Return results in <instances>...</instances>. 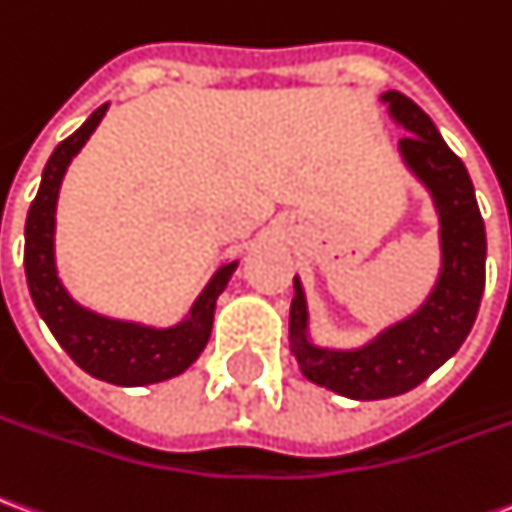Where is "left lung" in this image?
Returning a JSON list of instances; mask_svg holds the SVG:
<instances>
[{
	"label": "left lung",
	"mask_w": 512,
	"mask_h": 512,
	"mask_svg": "<svg viewBox=\"0 0 512 512\" xmlns=\"http://www.w3.org/2000/svg\"><path fill=\"white\" fill-rule=\"evenodd\" d=\"M410 135L399 141L407 169L427 185L441 219V277L416 313L360 349H321L307 335L302 282L293 277L291 352L307 380L346 399H388L413 391L460 349L485 291V224L463 160L446 146L421 107L399 91L382 94Z\"/></svg>",
	"instance_id": "8db88e82"
}]
</instances>
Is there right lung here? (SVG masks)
I'll use <instances>...</instances> for the list:
<instances>
[{
	"label": "right lung",
	"mask_w": 512,
	"mask_h": 512,
	"mask_svg": "<svg viewBox=\"0 0 512 512\" xmlns=\"http://www.w3.org/2000/svg\"><path fill=\"white\" fill-rule=\"evenodd\" d=\"M107 105L91 113V119L80 130L60 141L46 163L41 188L32 199L24 227V271L27 285L38 313L52 330L57 343L69 357L96 380L113 385H152L171 380L202 355L213 330L216 299L227 288L238 263L221 266L199 299L191 307L185 321L169 330H155L132 321H116L99 313H91L71 299L63 282L57 280L55 268V207L63 174L71 157L99 127Z\"/></svg>",
	"instance_id": "add662e5"
}]
</instances>
